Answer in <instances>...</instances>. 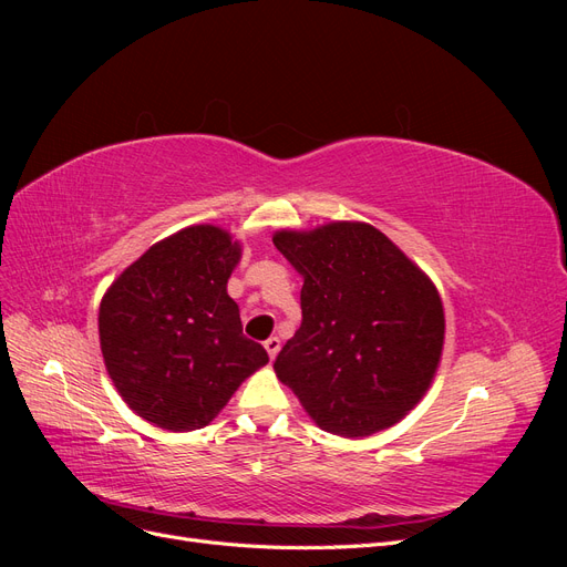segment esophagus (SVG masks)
Wrapping results in <instances>:
<instances>
[{
	"mask_svg": "<svg viewBox=\"0 0 567 567\" xmlns=\"http://www.w3.org/2000/svg\"><path fill=\"white\" fill-rule=\"evenodd\" d=\"M265 348H267V352H269V359H274L279 354V348H281V340L277 338V336H271V338H267L265 340Z\"/></svg>",
	"mask_w": 567,
	"mask_h": 567,
	"instance_id": "34e87169",
	"label": "esophagus"
}]
</instances>
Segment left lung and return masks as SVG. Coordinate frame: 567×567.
Wrapping results in <instances>:
<instances>
[{"instance_id":"left-lung-1","label":"left lung","mask_w":567,"mask_h":567,"mask_svg":"<svg viewBox=\"0 0 567 567\" xmlns=\"http://www.w3.org/2000/svg\"><path fill=\"white\" fill-rule=\"evenodd\" d=\"M302 277V323L281 348L279 381L323 431L364 437L398 423L431 385L444 312L431 279L385 234L333 221L274 236Z\"/></svg>"}]
</instances>
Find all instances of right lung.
Segmentation results:
<instances>
[{"mask_svg": "<svg viewBox=\"0 0 567 567\" xmlns=\"http://www.w3.org/2000/svg\"><path fill=\"white\" fill-rule=\"evenodd\" d=\"M241 248L210 225L148 248L109 288L99 338L109 375L142 419L165 431L208 425L244 379L269 362L244 336L227 281Z\"/></svg>", "mask_w": 567, "mask_h": 567, "instance_id": "add662e5", "label": "right lung"}]
</instances>
